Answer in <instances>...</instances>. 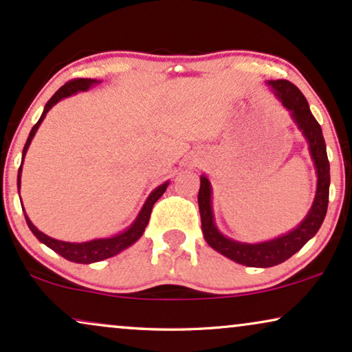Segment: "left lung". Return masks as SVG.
<instances>
[{
    "mask_svg": "<svg viewBox=\"0 0 352 352\" xmlns=\"http://www.w3.org/2000/svg\"><path fill=\"white\" fill-rule=\"evenodd\" d=\"M267 83L272 87L275 96L289 111V116H292L294 124L298 125L304 138L307 140L309 151H311L314 166H316L317 170V191L311 210L296 228H293L287 235L274 238L270 241L250 245V243H240L223 236L219 232V228L215 227L212 204H210L212 188H210L208 177L201 175L198 204L204 240L220 254L248 267L278 265L289 259L293 254H296L318 232L323 219H325L327 208H329L330 162L329 157H327V146L320 125H318L316 117L312 116L307 100L296 85H293L288 80H269Z\"/></svg>",
    "mask_w": 352,
    "mask_h": 352,
    "instance_id": "1",
    "label": "left lung"
}]
</instances>
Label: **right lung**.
Instances as JSON below:
<instances>
[{
    "label": "right lung",
    "instance_id": "right-lung-1",
    "mask_svg": "<svg viewBox=\"0 0 352 352\" xmlns=\"http://www.w3.org/2000/svg\"><path fill=\"white\" fill-rule=\"evenodd\" d=\"M96 83H100V80H95V78H74V80L65 83V85L60 87L59 90L56 91L53 96H51V100L46 102L43 114H41L38 122H36V124L30 130V135H29V138H27V143H25V146H23V151H22V164H23V157H25L27 149H29L32 140H34V137H35L36 130H38L41 122H43V119L46 117V112H48L51 107L56 104V102L64 100V98L75 95V93H78V91H87L88 88L96 85ZM22 164H21V167H19V173H17L19 188H21ZM167 186H168V182L159 185L157 188L148 196L146 203L143 204V208H142V210H140L138 217L135 219V222L130 225L127 230H124L122 233H119V235L111 236V238H100V240H91V241H85V243L60 241V240H54V238L45 235L43 232H40L38 228H36L35 225L30 222V219L27 217V214H25V220H27V225H29L32 233H34V235L38 238L43 245H46L48 248H51L54 252H58V254L63 256L64 259L77 262V264H91V262H98V261L107 259V257L119 254L120 251L127 250L129 246H132L133 243L143 235L144 228H146V225L149 222V217H151L153 206L164 195V191L167 190Z\"/></svg>",
    "mask_w": 352,
    "mask_h": 352
}]
</instances>
